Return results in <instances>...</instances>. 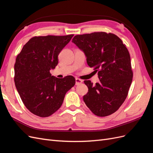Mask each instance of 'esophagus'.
I'll list each match as a JSON object with an SVG mask.
<instances>
[{
  "label": "esophagus",
  "instance_id": "esophagus-1",
  "mask_svg": "<svg viewBox=\"0 0 153 153\" xmlns=\"http://www.w3.org/2000/svg\"><path fill=\"white\" fill-rule=\"evenodd\" d=\"M75 80H76V85H79V84H80L81 83L83 82V80L78 78H76Z\"/></svg>",
  "mask_w": 153,
  "mask_h": 153
}]
</instances>
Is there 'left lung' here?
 Listing matches in <instances>:
<instances>
[{"label": "left lung", "instance_id": "8db88e82", "mask_svg": "<svg viewBox=\"0 0 153 153\" xmlns=\"http://www.w3.org/2000/svg\"><path fill=\"white\" fill-rule=\"evenodd\" d=\"M72 42L85 52L88 65L98 72V83L84 81L88 90L83 101L98 117L114 113L127 98L132 81L127 47L118 36L102 31L75 35Z\"/></svg>", "mask_w": 153, "mask_h": 153}]
</instances>
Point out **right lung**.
<instances>
[{
	"label": "right lung",
	"instance_id": "right-lung-1",
	"mask_svg": "<svg viewBox=\"0 0 153 153\" xmlns=\"http://www.w3.org/2000/svg\"><path fill=\"white\" fill-rule=\"evenodd\" d=\"M74 35L33 36L23 47L14 65V83L20 97L31 113L48 117L58 110L66 93L75 84L73 76H51L59 54Z\"/></svg>",
	"mask_w": 153,
	"mask_h": 153
}]
</instances>
